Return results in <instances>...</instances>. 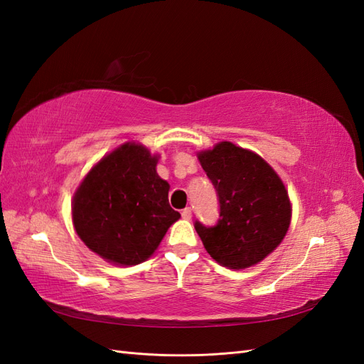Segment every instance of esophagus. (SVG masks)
I'll return each mask as SVG.
<instances>
[{
    "label": "esophagus",
    "instance_id": "34e87169",
    "mask_svg": "<svg viewBox=\"0 0 364 364\" xmlns=\"http://www.w3.org/2000/svg\"><path fill=\"white\" fill-rule=\"evenodd\" d=\"M182 218L183 220H191V217H193V213H191V208H185V209H182Z\"/></svg>",
    "mask_w": 364,
    "mask_h": 364
}]
</instances>
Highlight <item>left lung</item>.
Returning <instances> with one entry per match:
<instances>
[{"label":"left lung","mask_w":364,"mask_h":364,"mask_svg":"<svg viewBox=\"0 0 364 364\" xmlns=\"http://www.w3.org/2000/svg\"><path fill=\"white\" fill-rule=\"evenodd\" d=\"M197 158L220 203L215 226L194 223L206 252L228 269L258 264L289 230L291 203L285 185L257 153L229 141L200 151Z\"/></svg>","instance_id":"left-lung-1"}]
</instances>
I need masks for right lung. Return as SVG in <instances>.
Segmentation results:
<instances>
[{
	"instance_id": "right-lung-1",
	"label": "right lung",
	"mask_w": 364,
	"mask_h": 364,
	"mask_svg": "<svg viewBox=\"0 0 364 364\" xmlns=\"http://www.w3.org/2000/svg\"><path fill=\"white\" fill-rule=\"evenodd\" d=\"M158 158L126 142L98 161L74 194L75 232L107 262L146 261L181 217L168 203V182L156 173Z\"/></svg>"
}]
</instances>
